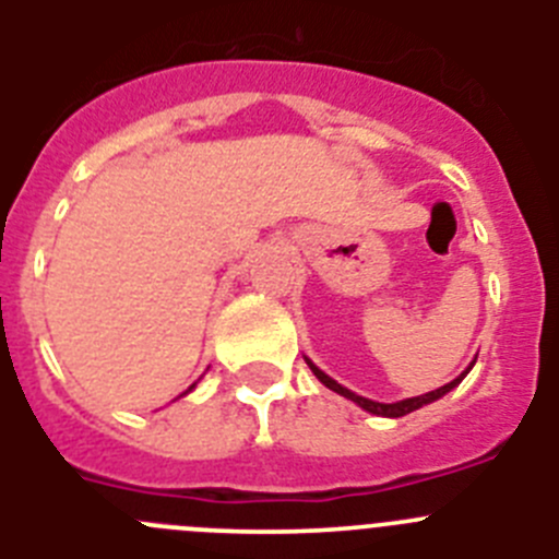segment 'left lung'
<instances>
[{
    "mask_svg": "<svg viewBox=\"0 0 559 559\" xmlns=\"http://www.w3.org/2000/svg\"><path fill=\"white\" fill-rule=\"evenodd\" d=\"M305 364H308V367H310V372H313L316 378L322 380L324 386H328V389H333V392H338L341 397H347V400H353V403H358V406L364 408V412H369V414H378V417H406V414H412V412H417V408L428 406V403H433V400L445 397V394L451 392L453 386H459V383H462V378H464V374H467V372H471V369H473V367H467V372H462V374H459L456 380H451V383H445V386H439L437 392L419 394V397L400 400V403H374V400L360 397V394L349 392V389H344V386H341V383H335V380H333V378H328V374H324L322 369L316 367V364H313V360H310V358H305ZM473 364H476V360H473Z\"/></svg>",
    "mask_w": 559,
    "mask_h": 559,
    "instance_id": "1",
    "label": "left lung"
}]
</instances>
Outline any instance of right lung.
I'll list each match as a JSON object with an SVG mask.
<instances>
[{
    "instance_id": "add662e5",
    "label": "right lung",
    "mask_w": 559,
    "mask_h": 559,
    "mask_svg": "<svg viewBox=\"0 0 559 559\" xmlns=\"http://www.w3.org/2000/svg\"><path fill=\"white\" fill-rule=\"evenodd\" d=\"M192 389H195V383H192V386H190V389H187V392H192ZM187 392H185V394H187Z\"/></svg>"
}]
</instances>
